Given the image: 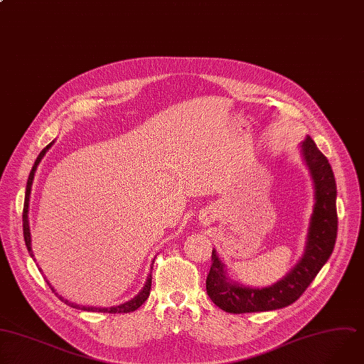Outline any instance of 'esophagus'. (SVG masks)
I'll list each match as a JSON object with an SVG mask.
<instances>
[{"mask_svg":"<svg viewBox=\"0 0 364 364\" xmlns=\"http://www.w3.org/2000/svg\"><path fill=\"white\" fill-rule=\"evenodd\" d=\"M200 220H201V225L204 226H210V223L213 221V214L210 211H205L200 215Z\"/></svg>","mask_w":364,"mask_h":364,"instance_id":"34e87169","label":"esophagus"}]
</instances>
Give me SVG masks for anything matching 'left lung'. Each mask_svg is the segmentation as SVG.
I'll return each instance as SVG.
<instances>
[{
    "instance_id": "left-lung-1",
    "label": "left lung",
    "mask_w": 364,
    "mask_h": 364,
    "mask_svg": "<svg viewBox=\"0 0 364 364\" xmlns=\"http://www.w3.org/2000/svg\"><path fill=\"white\" fill-rule=\"evenodd\" d=\"M299 147L314 183L315 200L303 254L297 264L277 283L250 287L229 275L225 262L213 249V265L205 283L207 293L215 306L229 314L268 312L294 303L332 254L338 230L337 183L332 167L309 135Z\"/></svg>"
}]
</instances>
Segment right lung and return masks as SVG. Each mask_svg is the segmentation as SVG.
Returning a JSON list of instances; mask_svg holds the SVG:
<instances>
[{"label": "right lung", "mask_w": 364, "mask_h": 364, "mask_svg": "<svg viewBox=\"0 0 364 364\" xmlns=\"http://www.w3.org/2000/svg\"><path fill=\"white\" fill-rule=\"evenodd\" d=\"M55 139L52 143H49L38 156L32 171H31V175H29V179H27V185H26V193H24V207H23V235H24V242H26V246H27V250H29L31 257L33 258L35 261V255H33V250H32V235H31V226H29V203H31V192H32V185H33V179H35V173H36V169L39 163L42 161V159L45 157V154L48 153V150L53 146ZM151 269H153V264H151ZM39 271H42V268H39ZM151 272H149L147 275V279H146V284L143 286V289L139 290V293L132 297L131 300H127L124 303H119V304H114V306H82V304H77V303H73L67 299H64L63 296H60L57 291H55V289L49 284L50 290L57 294L60 297V300H63L65 304L74 307V309H80V311H87V312H102V314H128V312H134L136 311L139 306H141L147 297L150 296V289H151Z\"/></svg>", "instance_id": "1"}]
</instances>
